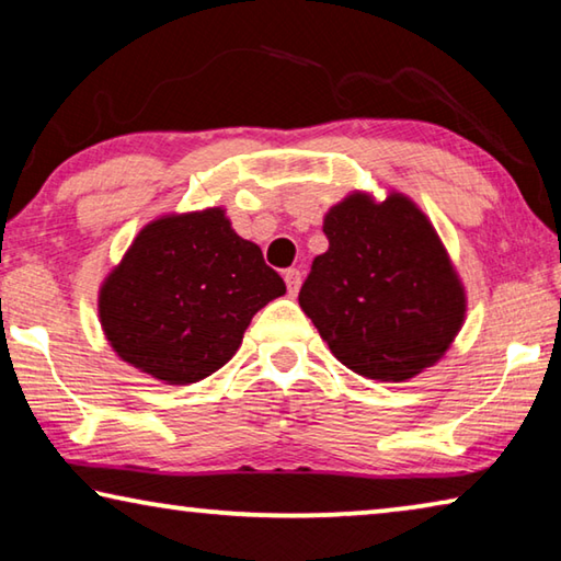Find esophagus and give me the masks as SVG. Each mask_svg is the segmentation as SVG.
Returning a JSON list of instances; mask_svg holds the SVG:
<instances>
[{
    "label": "esophagus",
    "instance_id": "1",
    "mask_svg": "<svg viewBox=\"0 0 561 561\" xmlns=\"http://www.w3.org/2000/svg\"><path fill=\"white\" fill-rule=\"evenodd\" d=\"M284 282H287V289L294 297V294H297L299 287H301V272L299 270H287V272H284Z\"/></svg>",
    "mask_w": 561,
    "mask_h": 561
}]
</instances>
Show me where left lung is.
Returning a JSON list of instances; mask_svg holds the SVG:
<instances>
[{
	"instance_id": "left-lung-1",
	"label": "left lung",
	"mask_w": 561,
	"mask_h": 561,
	"mask_svg": "<svg viewBox=\"0 0 561 561\" xmlns=\"http://www.w3.org/2000/svg\"><path fill=\"white\" fill-rule=\"evenodd\" d=\"M299 307L358 376L401 383L438 364L465 321V287L411 197L351 193L324 217Z\"/></svg>"
}]
</instances>
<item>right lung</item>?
<instances>
[{
  "instance_id": "obj_1",
  "label": "right lung",
  "mask_w": 561,
  "mask_h": 561,
  "mask_svg": "<svg viewBox=\"0 0 561 561\" xmlns=\"http://www.w3.org/2000/svg\"><path fill=\"white\" fill-rule=\"evenodd\" d=\"M287 291L222 207L148 222L99 289L111 348L170 386L203 381L240 348L252 317Z\"/></svg>"
}]
</instances>
